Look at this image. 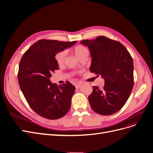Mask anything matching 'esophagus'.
<instances>
[{"label": "esophagus", "mask_w": 153, "mask_h": 153, "mask_svg": "<svg viewBox=\"0 0 153 153\" xmlns=\"http://www.w3.org/2000/svg\"><path fill=\"white\" fill-rule=\"evenodd\" d=\"M81 84H82L81 82H78V83L75 84V87H76V89H79V88L81 87Z\"/></svg>", "instance_id": "obj_1"}]
</instances>
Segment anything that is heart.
<instances>
[{
  "instance_id": "obj_1",
  "label": "heart",
  "mask_w": 153,
  "mask_h": 153,
  "mask_svg": "<svg viewBox=\"0 0 153 153\" xmlns=\"http://www.w3.org/2000/svg\"><path fill=\"white\" fill-rule=\"evenodd\" d=\"M75 54L79 59L85 54H88V51L83 45H77L74 49ZM67 55V51L62 50L58 52L55 55V59L58 64H62L64 61Z\"/></svg>"
}]
</instances>
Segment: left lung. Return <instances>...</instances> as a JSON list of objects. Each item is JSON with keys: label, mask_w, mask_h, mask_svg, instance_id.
<instances>
[{"label": "left lung", "mask_w": 153, "mask_h": 153, "mask_svg": "<svg viewBox=\"0 0 153 153\" xmlns=\"http://www.w3.org/2000/svg\"><path fill=\"white\" fill-rule=\"evenodd\" d=\"M80 42L90 51L89 71L105 82L102 89L93 86L88 97L91 107L99 114H114L124 105L133 88L132 58L121 43L104 36Z\"/></svg>", "instance_id": "8db88e82"}]
</instances>
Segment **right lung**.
<instances>
[{
    "label": "right lung",
    "mask_w": 153,
    "mask_h": 153,
    "mask_svg": "<svg viewBox=\"0 0 153 153\" xmlns=\"http://www.w3.org/2000/svg\"><path fill=\"white\" fill-rule=\"evenodd\" d=\"M76 41L41 39L31 45L20 61L18 81L32 110L49 119H57L69 112L75 87L69 81L61 85L52 83V73L59 69L55 55Z\"/></svg>",
    "instance_id": "add662e5"
}]
</instances>
